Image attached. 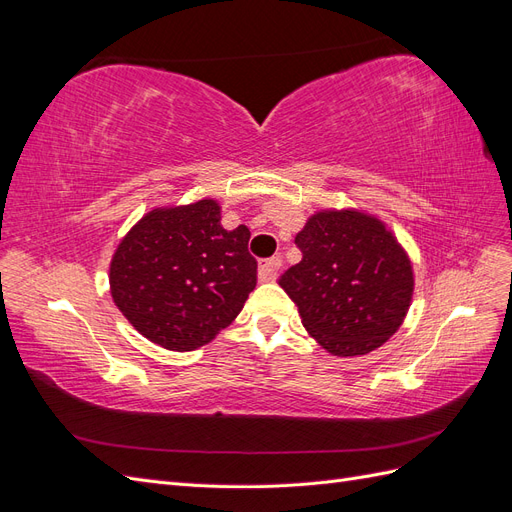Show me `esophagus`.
<instances>
[{
	"instance_id": "esophagus-1",
	"label": "esophagus",
	"mask_w": 512,
	"mask_h": 512,
	"mask_svg": "<svg viewBox=\"0 0 512 512\" xmlns=\"http://www.w3.org/2000/svg\"><path fill=\"white\" fill-rule=\"evenodd\" d=\"M282 267V260L280 258H267L260 262L258 267V280L260 282H273L277 277V271Z\"/></svg>"
}]
</instances>
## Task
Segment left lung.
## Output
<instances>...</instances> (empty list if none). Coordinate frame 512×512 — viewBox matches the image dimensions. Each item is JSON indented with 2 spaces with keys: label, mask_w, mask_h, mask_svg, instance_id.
Returning <instances> with one entry per match:
<instances>
[{
  "label": "left lung",
  "mask_w": 512,
  "mask_h": 512,
  "mask_svg": "<svg viewBox=\"0 0 512 512\" xmlns=\"http://www.w3.org/2000/svg\"><path fill=\"white\" fill-rule=\"evenodd\" d=\"M301 262L280 277L303 327L337 356L367 354L404 322L414 277L406 252L371 215L320 211L294 237Z\"/></svg>",
  "instance_id": "obj_1"
}]
</instances>
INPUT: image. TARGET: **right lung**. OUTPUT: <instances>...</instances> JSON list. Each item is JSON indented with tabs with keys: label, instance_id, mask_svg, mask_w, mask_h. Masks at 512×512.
<instances>
[{
	"label": "right lung",
	"instance_id": "right-lung-1",
	"mask_svg": "<svg viewBox=\"0 0 512 512\" xmlns=\"http://www.w3.org/2000/svg\"><path fill=\"white\" fill-rule=\"evenodd\" d=\"M247 243V226L222 228L215 200L153 209L113 256V301L153 344L177 352L205 346L256 286L258 262Z\"/></svg>",
	"mask_w": 512,
	"mask_h": 512
}]
</instances>
